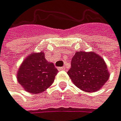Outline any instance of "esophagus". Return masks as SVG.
<instances>
[{
    "mask_svg": "<svg viewBox=\"0 0 121 121\" xmlns=\"http://www.w3.org/2000/svg\"><path fill=\"white\" fill-rule=\"evenodd\" d=\"M66 69V67L65 66H61V67H59L58 68V70H60V71H61V70H65Z\"/></svg>",
    "mask_w": 121,
    "mask_h": 121,
    "instance_id": "1",
    "label": "esophagus"
}]
</instances>
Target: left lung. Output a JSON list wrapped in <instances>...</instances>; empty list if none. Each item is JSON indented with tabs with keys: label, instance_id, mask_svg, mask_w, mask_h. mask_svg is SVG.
Here are the masks:
<instances>
[{
	"label": "left lung",
	"instance_id": "1",
	"mask_svg": "<svg viewBox=\"0 0 121 121\" xmlns=\"http://www.w3.org/2000/svg\"><path fill=\"white\" fill-rule=\"evenodd\" d=\"M71 80L79 89L92 93L103 87L110 73L102 57L93 52H76L68 71Z\"/></svg>",
	"mask_w": 121,
	"mask_h": 121
}]
</instances>
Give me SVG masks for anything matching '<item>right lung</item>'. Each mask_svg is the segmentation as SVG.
<instances>
[{
    "label": "right lung",
    "mask_w": 121,
    "mask_h": 121,
    "mask_svg": "<svg viewBox=\"0 0 121 121\" xmlns=\"http://www.w3.org/2000/svg\"><path fill=\"white\" fill-rule=\"evenodd\" d=\"M57 72L54 64L45 58L43 52H33L22 61L16 78L25 91L36 94L52 85Z\"/></svg>",
    "instance_id": "right-lung-1"
}]
</instances>
